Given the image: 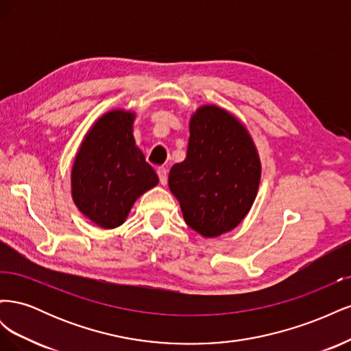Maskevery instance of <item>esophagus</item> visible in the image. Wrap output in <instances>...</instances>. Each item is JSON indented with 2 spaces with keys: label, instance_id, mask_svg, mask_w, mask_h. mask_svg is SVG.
<instances>
[{
  "label": "esophagus",
  "instance_id": "34e87169",
  "mask_svg": "<svg viewBox=\"0 0 351 351\" xmlns=\"http://www.w3.org/2000/svg\"><path fill=\"white\" fill-rule=\"evenodd\" d=\"M156 173H158V177H159V183H161L162 186H165V184H167V180H168V171H167V168H164V167L158 168Z\"/></svg>",
  "mask_w": 351,
  "mask_h": 351
}]
</instances>
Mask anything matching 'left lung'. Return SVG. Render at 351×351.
Wrapping results in <instances>:
<instances>
[{
  "mask_svg": "<svg viewBox=\"0 0 351 351\" xmlns=\"http://www.w3.org/2000/svg\"><path fill=\"white\" fill-rule=\"evenodd\" d=\"M186 159L174 164L168 186L186 224L204 237L236 228L247 215L261 182V159L234 115L204 105L190 119Z\"/></svg>",
  "mask_w": 351,
  "mask_h": 351,
  "instance_id": "obj_1",
  "label": "left lung"
}]
</instances>
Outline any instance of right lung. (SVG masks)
Wrapping results in <instances>:
<instances>
[{
    "mask_svg": "<svg viewBox=\"0 0 351 351\" xmlns=\"http://www.w3.org/2000/svg\"><path fill=\"white\" fill-rule=\"evenodd\" d=\"M136 114L105 112L84 136L71 168V196L84 217L101 228L120 227L136 202L159 182L136 146Z\"/></svg>",
    "mask_w": 351,
    "mask_h": 351,
    "instance_id": "right-lung-1",
    "label": "right lung"
}]
</instances>
